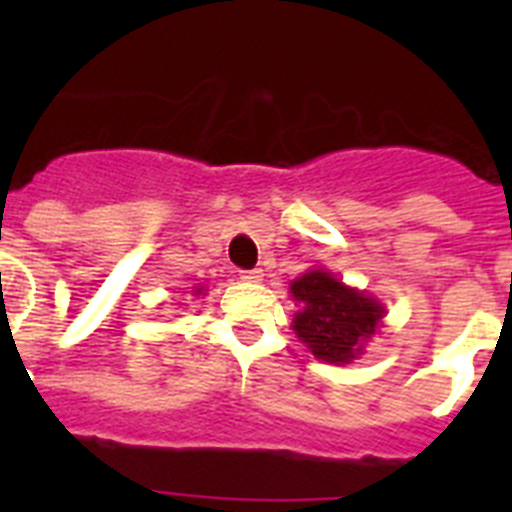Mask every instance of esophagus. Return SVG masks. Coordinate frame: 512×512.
I'll list each match as a JSON object with an SVG mask.
<instances>
[{
    "instance_id": "obj_1",
    "label": "esophagus",
    "mask_w": 512,
    "mask_h": 512,
    "mask_svg": "<svg viewBox=\"0 0 512 512\" xmlns=\"http://www.w3.org/2000/svg\"><path fill=\"white\" fill-rule=\"evenodd\" d=\"M241 279L243 282H261V279H264V274H261V269H243Z\"/></svg>"
}]
</instances>
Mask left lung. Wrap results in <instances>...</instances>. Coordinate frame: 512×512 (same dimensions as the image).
Returning <instances> with one entry per match:
<instances>
[{
	"label": "left lung",
	"instance_id": "obj_1",
	"mask_svg": "<svg viewBox=\"0 0 512 512\" xmlns=\"http://www.w3.org/2000/svg\"><path fill=\"white\" fill-rule=\"evenodd\" d=\"M300 312L292 320L297 338L328 364H351L384 318L382 302L348 287L325 269H310L289 284Z\"/></svg>",
	"mask_w": 512,
	"mask_h": 512
}]
</instances>
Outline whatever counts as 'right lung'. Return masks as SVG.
I'll return each mask as SVG.
<instances>
[{
  "mask_svg": "<svg viewBox=\"0 0 512 512\" xmlns=\"http://www.w3.org/2000/svg\"><path fill=\"white\" fill-rule=\"evenodd\" d=\"M194 292H197V295H202V287H197V289H194Z\"/></svg>",
  "mask_w": 512,
  "mask_h": 512,
  "instance_id": "right-lung-1",
  "label": "right lung"
}]
</instances>
